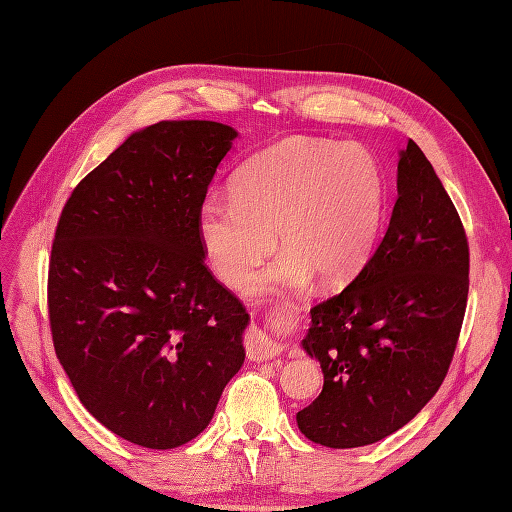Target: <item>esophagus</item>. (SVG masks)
Wrapping results in <instances>:
<instances>
[{"instance_id": "1", "label": "esophagus", "mask_w": 512, "mask_h": 512, "mask_svg": "<svg viewBox=\"0 0 512 512\" xmlns=\"http://www.w3.org/2000/svg\"><path fill=\"white\" fill-rule=\"evenodd\" d=\"M282 352V344L275 342V339L262 331H252L250 337H247V356L252 361H267L273 359Z\"/></svg>"}]
</instances>
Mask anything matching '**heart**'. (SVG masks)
<instances>
[{
	"label": "heart",
	"instance_id": "obj_1",
	"mask_svg": "<svg viewBox=\"0 0 512 512\" xmlns=\"http://www.w3.org/2000/svg\"><path fill=\"white\" fill-rule=\"evenodd\" d=\"M386 179L359 143L286 138L243 166L232 196L209 194L198 235L213 271L241 286L275 245L282 254L247 284L250 297L348 284L376 250Z\"/></svg>",
	"mask_w": 512,
	"mask_h": 512
}]
</instances>
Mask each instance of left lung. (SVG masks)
Returning <instances> with one entry per match:
<instances>
[{"label":"left lung","mask_w":512,"mask_h":512,"mask_svg":"<svg viewBox=\"0 0 512 512\" xmlns=\"http://www.w3.org/2000/svg\"><path fill=\"white\" fill-rule=\"evenodd\" d=\"M466 230L414 141L399 151L389 228L363 271L309 309L303 350L322 393L297 412L305 438L329 448L374 444L438 393L468 303Z\"/></svg>","instance_id":"8db88e82"}]
</instances>
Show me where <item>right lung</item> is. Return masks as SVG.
I'll use <instances>...</instances> for the list:
<instances>
[{"label": "right lung", "mask_w": 512, "mask_h": 512, "mask_svg": "<svg viewBox=\"0 0 512 512\" xmlns=\"http://www.w3.org/2000/svg\"><path fill=\"white\" fill-rule=\"evenodd\" d=\"M239 132L160 121L76 185L49 265L57 359L119 438L177 448L213 418L245 361L250 314L205 265L198 209Z\"/></svg>", "instance_id": "obj_1"}]
</instances>
